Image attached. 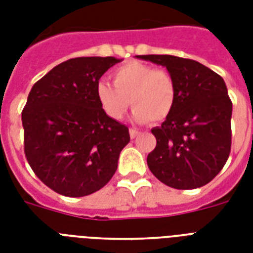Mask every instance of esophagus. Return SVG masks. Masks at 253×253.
<instances>
[{
    "label": "esophagus",
    "mask_w": 253,
    "mask_h": 253,
    "mask_svg": "<svg viewBox=\"0 0 253 253\" xmlns=\"http://www.w3.org/2000/svg\"><path fill=\"white\" fill-rule=\"evenodd\" d=\"M138 135H139V131L136 130V128H134V127H131V128H130V136H131V139L136 138Z\"/></svg>",
    "instance_id": "1"
}]
</instances>
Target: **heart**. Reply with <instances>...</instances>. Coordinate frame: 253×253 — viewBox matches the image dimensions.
Masks as SVG:
<instances>
[{"label":"heart","instance_id":"obj_1","mask_svg":"<svg viewBox=\"0 0 253 253\" xmlns=\"http://www.w3.org/2000/svg\"><path fill=\"white\" fill-rule=\"evenodd\" d=\"M113 83L99 81L97 98L109 117L122 118L131 103L138 122L166 121L176 103V84L167 71L130 61L113 72Z\"/></svg>","mask_w":253,"mask_h":253}]
</instances>
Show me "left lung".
<instances>
[{
    "instance_id": "left-lung-1",
    "label": "left lung",
    "mask_w": 253,
    "mask_h": 253,
    "mask_svg": "<svg viewBox=\"0 0 253 253\" xmlns=\"http://www.w3.org/2000/svg\"><path fill=\"white\" fill-rule=\"evenodd\" d=\"M168 69L176 84L172 113L151 132L155 150L147 156L154 176L174 189L209 184L231 151L232 102L223 79L196 60L172 55H140Z\"/></svg>"
}]
</instances>
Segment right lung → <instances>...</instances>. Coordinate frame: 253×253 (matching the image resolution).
Segmentation results:
<instances>
[{"mask_svg":"<svg viewBox=\"0 0 253 253\" xmlns=\"http://www.w3.org/2000/svg\"><path fill=\"white\" fill-rule=\"evenodd\" d=\"M107 57H75L37 81L22 110L25 155L38 178L53 192L84 197L110 181L128 128L106 115L97 84L119 63Z\"/></svg>","mask_w":253,"mask_h":253,"instance_id":"add662e5","label":"right lung"}]
</instances>
